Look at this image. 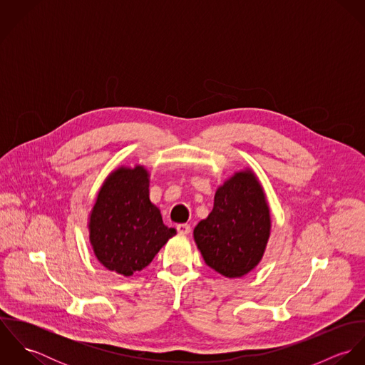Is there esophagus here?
Returning <instances> with one entry per match:
<instances>
[{
  "label": "esophagus",
  "mask_w": 365,
  "mask_h": 365,
  "mask_svg": "<svg viewBox=\"0 0 365 365\" xmlns=\"http://www.w3.org/2000/svg\"><path fill=\"white\" fill-rule=\"evenodd\" d=\"M177 232L180 235H188L191 232V226L188 223H180L177 225Z\"/></svg>",
  "instance_id": "1"
}]
</instances>
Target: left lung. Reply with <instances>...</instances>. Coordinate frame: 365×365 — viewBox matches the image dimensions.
Returning <instances> with one entry per match:
<instances>
[{
  "label": "left lung",
  "instance_id": "8db88e82",
  "mask_svg": "<svg viewBox=\"0 0 365 365\" xmlns=\"http://www.w3.org/2000/svg\"><path fill=\"white\" fill-rule=\"evenodd\" d=\"M271 233L269 207L250 168L235 173L215 192L213 209L194 229V240L210 268L240 278L260 262Z\"/></svg>",
  "mask_w": 365,
  "mask_h": 365
}]
</instances>
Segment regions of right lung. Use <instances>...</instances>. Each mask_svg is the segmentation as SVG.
Here are the masks:
<instances>
[{"instance_id": "1", "label": "right lung", "mask_w": 365, "mask_h": 365, "mask_svg": "<svg viewBox=\"0 0 365 365\" xmlns=\"http://www.w3.org/2000/svg\"><path fill=\"white\" fill-rule=\"evenodd\" d=\"M149 171L118 167L101 185L88 217L93 252L106 269L132 277L155 259L177 230L163 223L149 197Z\"/></svg>"}]
</instances>
